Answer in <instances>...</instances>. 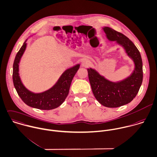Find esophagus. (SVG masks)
I'll list each match as a JSON object with an SVG mask.
<instances>
[{
	"label": "esophagus",
	"mask_w": 157,
	"mask_h": 157,
	"mask_svg": "<svg viewBox=\"0 0 157 157\" xmlns=\"http://www.w3.org/2000/svg\"><path fill=\"white\" fill-rule=\"evenodd\" d=\"M90 65V61L88 59H84L82 62V66L87 67Z\"/></svg>",
	"instance_id": "obj_1"
}]
</instances>
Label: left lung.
Segmentation results:
<instances>
[{"label": "left lung", "mask_w": 157, "mask_h": 157, "mask_svg": "<svg viewBox=\"0 0 157 157\" xmlns=\"http://www.w3.org/2000/svg\"><path fill=\"white\" fill-rule=\"evenodd\" d=\"M106 39L122 46L134 63L130 75L117 81L106 78L95 69H88L93 93L97 101L108 108H116L130 103L136 96L143 82V62L137 48L127 36L108 27H103Z\"/></svg>", "instance_id": "1"}]
</instances>
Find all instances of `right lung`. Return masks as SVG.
Wrapping results in <instances>:
<instances>
[{"label":"right lung","instance_id":"1","mask_svg":"<svg viewBox=\"0 0 157 157\" xmlns=\"http://www.w3.org/2000/svg\"><path fill=\"white\" fill-rule=\"evenodd\" d=\"M27 41L17 53L13 66V81L14 88L25 104L32 108L49 110L58 107L67 98L72 80L80 67L77 64L65 70L57 82L49 90L41 93H34L23 84L19 75V63L27 48Z\"/></svg>","mask_w":157,"mask_h":157}]
</instances>
